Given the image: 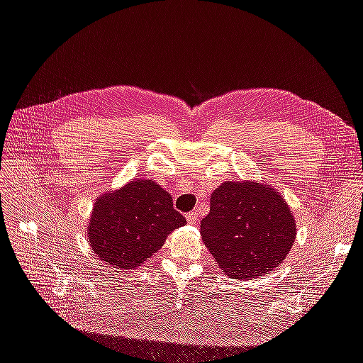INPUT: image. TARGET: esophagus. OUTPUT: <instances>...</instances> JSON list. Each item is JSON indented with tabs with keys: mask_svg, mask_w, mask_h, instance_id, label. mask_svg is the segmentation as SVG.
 <instances>
[{
	"mask_svg": "<svg viewBox=\"0 0 363 363\" xmlns=\"http://www.w3.org/2000/svg\"><path fill=\"white\" fill-rule=\"evenodd\" d=\"M186 219H188L189 224H196V221H199V213L189 212L188 215H186Z\"/></svg>",
	"mask_w": 363,
	"mask_h": 363,
	"instance_id": "1",
	"label": "esophagus"
}]
</instances>
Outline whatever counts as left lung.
I'll return each instance as SVG.
<instances>
[{
    "label": "left lung",
    "instance_id": "left-lung-1",
    "mask_svg": "<svg viewBox=\"0 0 363 363\" xmlns=\"http://www.w3.org/2000/svg\"><path fill=\"white\" fill-rule=\"evenodd\" d=\"M201 236L224 274L248 280L269 274L289 255L296 224L286 201L271 186L225 182L211 196Z\"/></svg>",
    "mask_w": 363,
    "mask_h": 363
}]
</instances>
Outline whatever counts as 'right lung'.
Masks as SVG:
<instances>
[{
	"mask_svg": "<svg viewBox=\"0 0 363 363\" xmlns=\"http://www.w3.org/2000/svg\"><path fill=\"white\" fill-rule=\"evenodd\" d=\"M186 224L171 195L152 180L136 179L98 196L87 224L96 257L116 269L140 267L162 248L167 236Z\"/></svg>",
	"mask_w": 363,
	"mask_h": 363,
	"instance_id": "obj_1",
	"label": "right lung"
}]
</instances>
